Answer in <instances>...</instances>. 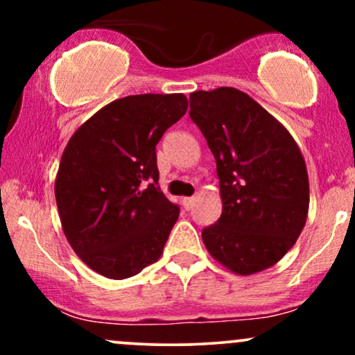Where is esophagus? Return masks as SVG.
<instances>
[{
    "label": "esophagus",
    "mask_w": 355,
    "mask_h": 355,
    "mask_svg": "<svg viewBox=\"0 0 355 355\" xmlns=\"http://www.w3.org/2000/svg\"><path fill=\"white\" fill-rule=\"evenodd\" d=\"M193 202H195V198L193 197H185L182 200V203H183V209L185 210H190L191 209V205H193Z\"/></svg>",
    "instance_id": "esophagus-1"
}]
</instances>
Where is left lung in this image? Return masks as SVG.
Masks as SVG:
<instances>
[{"label": "left lung", "mask_w": 355, "mask_h": 355, "mask_svg": "<svg viewBox=\"0 0 355 355\" xmlns=\"http://www.w3.org/2000/svg\"><path fill=\"white\" fill-rule=\"evenodd\" d=\"M190 118L217 162L222 215L202 232L209 254L234 274L275 266L309 214V175L288 130L237 88L190 93Z\"/></svg>", "instance_id": "obj_1"}]
</instances>
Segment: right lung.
<instances>
[{
    "label": "right lung",
    "mask_w": 355,
    "mask_h": 355,
    "mask_svg": "<svg viewBox=\"0 0 355 355\" xmlns=\"http://www.w3.org/2000/svg\"><path fill=\"white\" fill-rule=\"evenodd\" d=\"M183 93L108 103L73 133L55 180L64 237L107 279L137 275L164 254L180 209L158 189L157 146L185 115Z\"/></svg>",
    "instance_id": "right-lung-1"
}]
</instances>
